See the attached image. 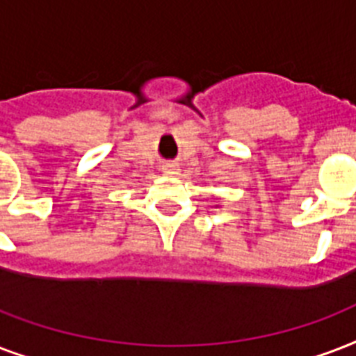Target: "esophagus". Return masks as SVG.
<instances>
[{
  "label": "esophagus",
  "instance_id": "obj_1",
  "mask_svg": "<svg viewBox=\"0 0 356 356\" xmlns=\"http://www.w3.org/2000/svg\"><path fill=\"white\" fill-rule=\"evenodd\" d=\"M178 170H180L178 163H165L163 165V172H165V175H176Z\"/></svg>",
  "mask_w": 356,
  "mask_h": 356
}]
</instances>
